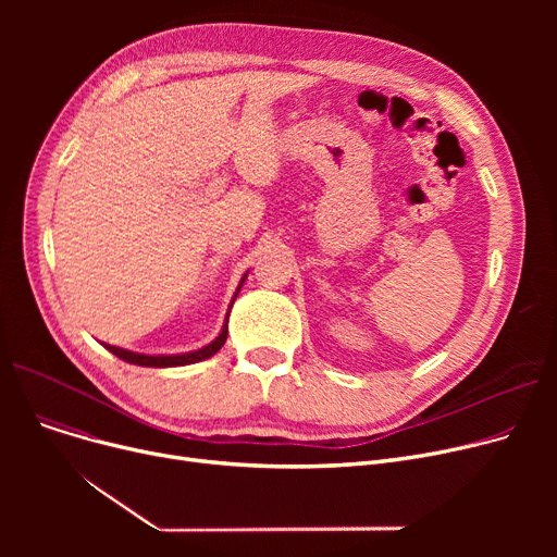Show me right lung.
Returning <instances> with one entry per match:
<instances>
[{
  "label": "right lung",
  "instance_id": "1",
  "mask_svg": "<svg viewBox=\"0 0 557 557\" xmlns=\"http://www.w3.org/2000/svg\"><path fill=\"white\" fill-rule=\"evenodd\" d=\"M246 282V275L242 277V282H239V286H237V294H234V298L239 296V290H242V284ZM234 298H232V302H230V309H232V305H234ZM227 318H230V311H227V315H225V323H223V327H221V334L210 343V345H205V347H200V349H194V352H185V355H139V352H131V349H124V347H116V345H108V343H101L108 352H112L114 357H120L122 361H126V363H133V366H146V368H173V366H189V363H198V361H205V359H210V357H214L219 349L223 347V343H225V338H227Z\"/></svg>",
  "mask_w": 557,
  "mask_h": 557
}]
</instances>
